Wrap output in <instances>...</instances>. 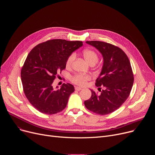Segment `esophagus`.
<instances>
[{"label": "esophagus", "instance_id": "1", "mask_svg": "<svg viewBox=\"0 0 155 155\" xmlns=\"http://www.w3.org/2000/svg\"><path fill=\"white\" fill-rule=\"evenodd\" d=\"M75 90H77V91H80V90H82V88L80 87H78V86H75Z\"/></svg>", "mask_w": 155, "mask_h": 155}]
</instances>
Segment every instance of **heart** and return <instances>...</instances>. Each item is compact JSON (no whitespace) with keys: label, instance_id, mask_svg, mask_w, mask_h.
<instances>
[{"label":"heart","instance_id":"heart-1","mask_svg":"<svg viewBox=\"0 0 155 155\" xmlns=\"http://www.w3.org/2000/svg\"><path fill=\"white\" fill-rule=\"evenodd\" d=\"M83 56L86 61L91 64L92 63L96 64L98 61V55L96 51L92 50H85L83 51ZM75 58V53L71 54L66 61V67L70 68ZM72 81L78 85H84L86 82L90 80V76L86 74H77L73 76L71 78Z\"/></svg>","mask_w":155,"mask_h":155}]
</instances>
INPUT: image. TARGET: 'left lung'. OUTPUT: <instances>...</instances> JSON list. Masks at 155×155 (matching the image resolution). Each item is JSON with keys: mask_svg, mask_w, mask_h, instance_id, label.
I'll use <instances>...</instances> for the list:
<instances>
[{"mask_svg": "<svg viewBox=\"0 0 155 155\" xmlns=\"http://www.w3.org/2000/svg\"><path fill=\"white\" fill-rule=\"evenodd\" d=\"M95 47L103 57V65L96 86L104 89L101 94L91 90V97L85 101V107L90 111L105 115L115 111L127 99L134 83L130 61L120 48L106 42L86 41Z\"/></svg>", "mask_w": 155, "mask_h": 155, "instance_id": "left-lung-1", "label": "left lung"}]
</instances>
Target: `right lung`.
<instances>
[{"instance_id":"1","label":"right lung","mask_w":155,"mask_h":155,"mask_svg":"<svg viewBox=\"0 0 155 155\" xmlns=\"http://www.w3.org/2000/svg\"><path fill=\"white\" fill-rule=\"evenodd\" d=\"M82 45L81 41L50 40L38 44L28 55L21 81L26 97L40 112L53 115L65 108L74 86L64 83L58 89L53 83L58 72L65 69L69 56Z\"/></svg>"}]
</instances>
